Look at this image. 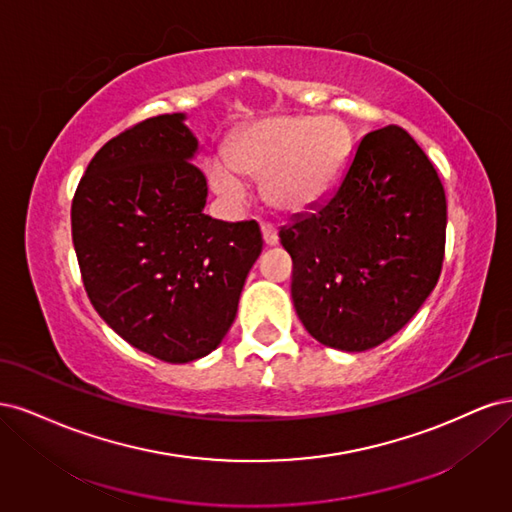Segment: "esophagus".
<instances>
[{
	"label": "esophagus",
	"instance_id": "34e87169",
	"mask_svg": "<svg viewBox=\"0 0 512 512\" xmlns=\"http://www.w3.org/2000/svg\"><path fill=\"white\" fill-rule=\"evenodd\" d=\"M260 230H262V239H265L267 245L277 243V228L273 224H260Z\"/></svg>",
	"mask_w": 512,
	"mask_h": 512
}]
</instances>
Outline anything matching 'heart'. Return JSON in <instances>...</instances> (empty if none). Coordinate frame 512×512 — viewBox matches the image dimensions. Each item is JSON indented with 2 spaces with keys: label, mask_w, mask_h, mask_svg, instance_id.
Wrapping results in <instances>:
<instances>
[{
  "label": "heart",
  "mask_w": 512,
  "mask_h": 512,
  "mask_svg": "<svg viewBox=\"0 0 512 512\" xmlns=\"http://www.w3.org/2000/svg\"><path fill=\"white\" fill-rule=\"evenodd\" d=\"M352 151V134L335 115H282L245 128L230 143L226 160L209 166L213 190L243 200V177L262 181L267 203L284 213H301L327 196Z\"/></svg>",
  "instance_id": "obj_1"
}]
</instances>
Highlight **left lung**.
<instances>
[{
	"label": "left lung",
	"instance_id": "1",
	"mask_svg": "<svg viewBox=\"0 0 512 512\" xmlns=\"http://www.w3.org/2000/svg\"><path fill=\"white\" fill-rule=\"evenodd\" d=\"M292 301L320 344L363 352L393 337L442 273L446 194L399 126L369 132L337 188L280 230Z\"/></svg>",
	"mask_w": 512,
	"mask_h": 512
}]
</instances>
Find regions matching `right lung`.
Returning a JSON list of instances; mask_svg holds the SVG:
<instances>
[{
	"mask_svg": "<svg viewBox=\"0 0 512 512\" xmlns=\"http://www.w3.org/2000/svg\"><path fill=\"white\" fill-rule=\"evenodd\" d=\"M183 115L138 121L111 138L72 198V243L91 305L117 335L166 363L220 346L260 226L203 213L207 179Z\"/></svg>",
	"mask_w": 512,
	"mask_h": 512,
	"instance_id": "1",
	"label": "right lung"
}]
</instances>
